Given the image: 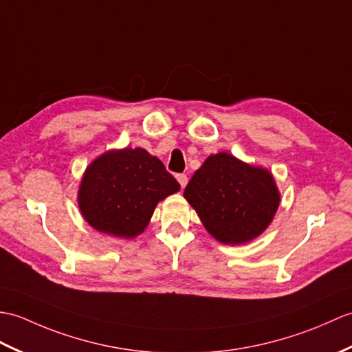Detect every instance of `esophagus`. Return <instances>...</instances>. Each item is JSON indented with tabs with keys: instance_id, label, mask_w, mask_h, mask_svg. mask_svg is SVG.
I'll use <instances>...</instances> for the list:
<instances>
[{
	"instance_id": "obj_1",
	"label": "esophagus",
	"mask_w": 352,
	"mask_h": 352,
	"mask_svg": "<svg viewBox=\"0 0 352 352\" xmlns=\"http://www.w3.org/2000/svg\"><path fill=\"white\" fill-rule=\"evenodd\" d=\"M176 179H177V182L181 184L182 188H185L186 184H188V177H186V175H176Z\"/></svg>"
}]
</instances>
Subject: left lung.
<instances>
[{
  "label": "left lung",
  "mask_w": 352,
  "mask_h": 352,
  "mask_svg": "<svg viewBox=\"0 0 352 352\" xmlns=\"http://www.w3.org/2000/svg\"><path fill=\"white\" fill-rule=\"evenodd\" d=\"M184 197L209 235L228 245L261 236L280 205V191L271 171L228 152L208 156L186 185Z\"/></svg>",
  "instance_id": "obj_1"
}]
</instances>
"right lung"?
<instances>
[{"label": "right lung", "instance_id": "1", "mask_svg": "<svg viewBox=\"0 0 352 352\" xmlns=\"http://www.w3.org/2000/svg\"><path fill=\"white\" fill-rule=\"evenodd\" d=\"M181 190L164 164L142 147L111 149L81 177L78 208L93 229L114 238L143 233L160 201Z\"/></svg>", "mask_w": 352, "mask_h": 352}]
</instances>
